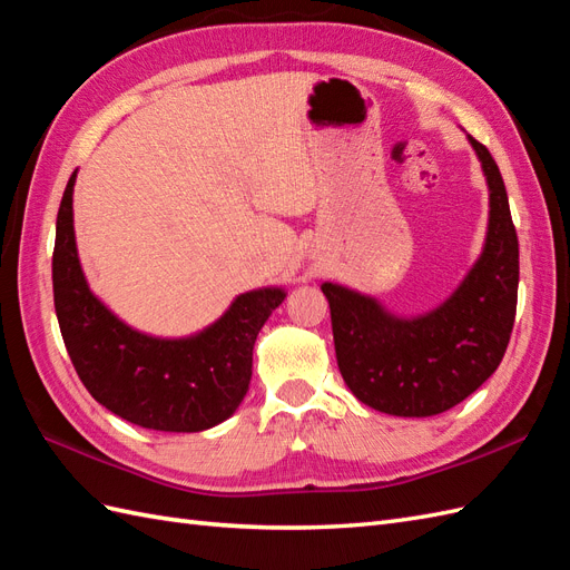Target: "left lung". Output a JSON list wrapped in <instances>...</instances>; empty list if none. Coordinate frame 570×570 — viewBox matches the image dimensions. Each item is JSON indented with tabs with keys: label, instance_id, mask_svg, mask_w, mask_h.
<instances>
[{
	"label": "left lung",
	"instance_id": "1",
	"mask_svg": "<svg viewBox=\"0 0 570 570\" xmlns=\"http://www.w3.org/2000/svg\"><path fill=\"white\" fill-rule=\"evenodd\" d=\"M489 185V230L479 259L445 303L397 317L371 296L323 284L334 352L348 390L377 412L433 416L460 404L499 368L518 305L520 253L505 185L489 149L470 137Z\"/></svg>",
	"mask_w": 570,
	"mask_h": 570
}]
</instances>
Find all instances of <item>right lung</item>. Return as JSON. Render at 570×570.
I'll list each match as a JSON object with an SVG mask.
<instances>
[{"instance_id": "1", "label": "right lung", "mask_w": 570, "mask_h": 570, "mask_svg": "<svg viewBox=\"0 0 570 570\" xmlns=\"http://www.w3.org/2000/svg\"><path fill=\"white\" fill-rule=\"evenodd\" d=\"M77 170L57 212L52 253L55 311L71 363L91 397L129 424L195 433L222 424L243 402L262 325L286 298L284 288L240 294L214 325L185 340H160L115 317L94 294L75 240Z\"/></svg>"}]
</instances>
